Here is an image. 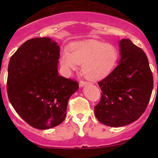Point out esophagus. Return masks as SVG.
Instances as JSON below:
<instances>
[{
  "label": "esophagus",
  "mask_w": 158,
  "mask_h": 158,
  "mask_svg": "<svg viewBox=\"0 0 158 158\" xmlns=\"http://www.w3.org/2000/svg\"><path fill=\"white\" fill-rule=\"evenodd\" d=\"M85 85H87V82L84 81H81L80 83H79V85H80V87H84V86Z\"/></svg>",
  "instance_id": "esophagus-1"
}]
</instances>
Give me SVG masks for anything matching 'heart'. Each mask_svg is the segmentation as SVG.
Segmentation results:
<instances>
[{
    "label": "heart",
    "mask_w": 158,
    "mask_h": 158,
    "mask_svg": "<svg viewBox=\"0 0 158 158\" xmlns=\"http://www.w3.org/2000/svg\"><path fill=\"white\" fill-rule=\"evenodd\" d=\"M69 51L60 54V64L66 74L81 64L84 76L90 81H98L109 75L116 66L118 51L115 45L96 40L72 43Z\"/></svg>",
    "instance_id": "1"
}]
</instances>
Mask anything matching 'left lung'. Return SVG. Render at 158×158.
Instances as JSON below:
<instances>
[{
    "label": "left lung",
    "instance_id": "8db88e82",
    "mask_svg": "<svg viewBox=\"0 0 158 158\" xmlns=\"http://www.w3.org/2000/svg\"><path fill=\"white\" fill-rule=\"evenodd\" d=\"M119 63L98 82L101 99L95 115L106 126L119 127L136 121L147 107L153 87L148 58L127 39L119 41Z\"/></svg>",
    "mask_w": 158,
    "mask_h": 158
}]
</instances>
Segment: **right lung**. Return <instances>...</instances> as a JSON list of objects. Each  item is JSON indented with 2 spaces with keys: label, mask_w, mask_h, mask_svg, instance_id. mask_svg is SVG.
<instances>
[{
  "label": "right lung",
  "mask_w": 158,
  "mask_h": 158,
  "mask_svg": "<svg viewBox=\"0 0 158 158\" xmlns=\"http://www.w3.org/2000/svg\"><path fill=\"white\" fill-rule=\"evenodd\" d=\"M60 47L51 38L23 43L8 68V100L18 115L34 128L47 130L62 123L68 100L78 83L58 75Z\"/></svg>",
  "instance_id": "obj_1"
}]
</instances>
